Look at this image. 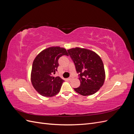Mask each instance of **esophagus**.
Wrapping results in <instances>:
<instances>
[{
    "label": "esophagus",
    "mask_w": 134,
    "mask_h": 134,
    "mask_svg": "<svg viewBox=\"0 0 134 134\" xmlns=\"http://www.w3.org/2000/svg\"><path fill=\"white\" fill-rule=\"evenodd\" d=\"M72 79H73V77H72V76H71L70 77H69V78H68V80H71Z\"/></svg>",
    "instance_id": "esophagus-1"
}]
</instances>
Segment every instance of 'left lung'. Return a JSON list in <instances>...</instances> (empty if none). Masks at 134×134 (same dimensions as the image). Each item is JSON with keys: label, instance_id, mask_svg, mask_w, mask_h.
Wrapping results in <instances>:
<instances>
[{"label": "left lung", "instance_id": "obj_1", "mask_svg": "<svg viewBox=\"0 0 134 134\" xmlns=\"http://www.w3.org/2000/svg\"><path fill=\"white\" fill-rule=\"evenodd\" d=\"M68 52L75 64L76 72L79 74L80 85L74 88V91L84 96L94 94L102 87L106 76L100 56L84 48H71Z\"/></svg>", "mask_w": 134, "mask_h": 134}]
</instances>
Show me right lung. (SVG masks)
<instances>
[{
    "label": "right lung",
    "mask_w": 134,
    "mask_h": 134,
    "mask_svg": "<svg viewBox=\"0 0 134 134\" xmlns=\"http://www.w3.org/2000/svg\"><path fill=\"white\" fill-rule=\"evenodd\" d=\"M63 55L68 56L65 48L52 46L40 52L34 60L31 83L36 91L43 97H51L60 92L64 80L53 74L58 71V60Z\"/></svg>",
    "instance_id": "1"
}]
</instances>
